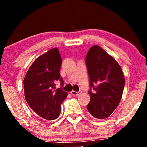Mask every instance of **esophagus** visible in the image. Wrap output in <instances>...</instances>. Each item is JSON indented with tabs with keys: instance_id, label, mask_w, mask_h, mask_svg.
<instances>
[{
	"instance_id": "obj_1",
	"label": "esophagus",
	"mask_w": 147,
	"mask_h": 147,
	"mask_svg": "<svg viewBox=\"0 0 147 147\" xmlns=\"http://www.w3.org/2000/svg\"><path fill=\"white\" fill-rule=\"evenodd\" d=\"M82 93V91H78V92H76V91H71V93L73 94V95H74V96H77V95H79L80 94Z\"/></svg>"
}]
</instances>
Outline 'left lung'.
<instances>
[{
	"instance_id": "obj_1",
	"label": "left lung",
	"mask_w": 147,
	"mask_h": 147,
	"mask_svg": "<svg viewBox=\"0 0 147 147\" xmlns=\"http://www.w3.org/2000/svg\"><path fill=\"white\" fill-rule=\"evenodd\" d=\"M86 61L89 84L94 90L88 92L91 97L87 109L96 119L108 118L123 96V73L117 61L98 45L89 50Z\"/></svg>"
}]
</instances>
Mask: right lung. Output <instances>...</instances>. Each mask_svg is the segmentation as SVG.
<instances>
[{"instance_id": "obj_1", "label": "right lung", "mask_w": 147, "mask_h": 147, "mask_svg": "<svg viewBox=\"0 0 147 147\" xmlns=\"http://www.w3.org/2000/svg\"><path fill=\"white\" fill-rule=\"evenodd\" d=\"M61 58L58 49L54 48L39 56L30 67L23 80L24 96L37 115L46 120H54L61 113V104L67 92L55 89L56 80L63 79L59 74Z\"/></svg>"}]
</instances>
